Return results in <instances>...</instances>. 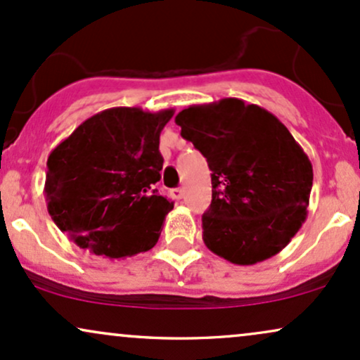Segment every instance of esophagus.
<instances>
[{"label":"esophagus","mask_w":360,"mask_h":360,"mask_svg":"<svg viewBox=\"0 0 360 360\" xmlns=\"http://www.w3.org/2000/svg\"><path fill=\"white\" fill-rule=\"evenodd\" d=\"M170 193H172L173 198H176V200H180V198H184V188H173Z\"/></svg>","instance_id":"obj_1"}]
</instances>
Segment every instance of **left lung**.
<instances>
[{
    "label": "left lung",
    "instance_id": "8db88e82",
    "mask_svg": "<svg viewBox=\"0 0 360 360\" xmlns=\"http://www.w3.org/2000/svg\"><path fill=\"white\" fill-rule=\"evenodd\" d=\"M181 136L207 158L212 202L202 239L214 255L251 266L288 246L307 219L314 168L274 114L226 97L176 114Z\"/></svg>",
    "mask_w": 360,
    "mask_h": 360
}]
</instances>
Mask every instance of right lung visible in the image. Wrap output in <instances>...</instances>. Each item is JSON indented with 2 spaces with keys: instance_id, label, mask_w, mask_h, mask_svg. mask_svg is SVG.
I'll return each mask as SVG.
<instances>
[{
  "instance_id": "right-lung-1",
  "label": "right lung",
  "mask_w": 360,
  "mask_h": 360,
  "mask_svg": "<svg viewBox=\"0 0 360 360\" xmlns=\"http://www.w3.org/2000/svg\"><path fill=\"white\" fill-rule=\"evenodd\" d=\"M173 112L104 109L49 155L46 209L80 249L124 259L155 246L173 209L155 188L163 168L160 133Z\"/></svg>"
}]
</instances>
